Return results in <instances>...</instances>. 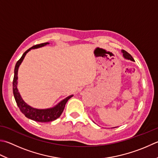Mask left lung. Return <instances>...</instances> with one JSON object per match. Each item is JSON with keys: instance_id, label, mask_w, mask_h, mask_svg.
I'll return each mask as SVG.
<instances>
[{"instance_id": "obj_1", "label": "left lung", "mask_w": 158, "mask_h": 158, "mask_svg": "<svg viewBox=\"0 0 158 158\" xmlns=\"http://www.w3.org/2000/svg\"><path fill=\"white\" fill-rule=\"evenodd\" d=\"M122 53H123V57L125 59H127V60H130L131 61H134V59L133 58L132 56H131L129 53L127 52L126 51H124V50H122ZM113 128H115V127H113Z\"/></svg>"}]
</instances>
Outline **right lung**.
Returning <instances> with one entry per match:
<instances>
[{
    "label": "right lung",
    "mask_w": 158,
    "mask_h": 158,
    "mask_svg": "<svg viewBox=\"0 0 158 158\" xmlns=\"http://www.w3.org/2000/svg\"><path fill=\"white\" fill-rule=\"evenodd\" d=\"M49 44V43H44L42 44H36V45L33 46L31 48L27 50V51L23 54L22 57L19 59V60L16 62L14 69V77L13 80V93L15 100H16V102L17 103V105L19 107L20 111H21L27 118L31 119L32 120L39 122V123H48V122H52L58 118L62 114V111H63L65 105H66L67 101L69 100L71 97L73 96V95L69 96L66 98H64V99L61 100L60 102H58L56 106L52 107V108L36 109L27 105V104L23 100L21 96H20L19 89L17 88L18 71H19V68L20 64L22 63L23 59L25 58L27 53L30 51L31 49L40 48V47H44Z\"/></svg>",
    "instance_id": "1"
}]
</instances>
